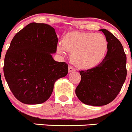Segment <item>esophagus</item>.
I'll return each mask as SVG.
<instances>
[{"label": "esophagus", "mask_w": 132, "mask_h": 132, "mask_svg": "<svg viewBox=\"0 0 132 132\" xmlns=\"http://www.w3.org/2000/svg\"><path fill=\"white\" fill-rule=\"evenodd\" d=\"M76 71V69H74V67H72V66H69V72H74Z\"/></svg>", "instance_id": "esophagus-1"}]
</instances>
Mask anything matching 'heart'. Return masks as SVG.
Instances as JSON below:
<instances>
[{
	"label": "heart",
	"instance_id": "obj_1",
	"mask_svg": "<svg viewBox=\"0 0 132 132\" xmlns=\"http://www.w3.org/2000/svg\"><path fill=\"white\" fill-rule=\"evenodd\" d=\"M108 42L103 35L74 31L66 34L57 50L71 53L72 62L81 69H90L100 63L106 55Z\"/></svg>",
	"mask_w": 132,
	"mask_h": 132
}]
</instances>
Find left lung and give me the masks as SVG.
Listing matches in <instances>:
<instances>
[{
    "mask_svg": "<svg viewBox=\"0 0 132 132\" xmlns=\"http://www.w3.org/2000/svg\"><path fill=\"white\" fill-rule=\"evenodd\" d=\"M108 42V51L97 66L81 70V79L76 94L83 103L103 106L112 102L118 95L127 74L126 56L119 40L108 30L101 29Z\"/></svg>",
    "mask_w": 132,
    "mask_h": 132,
    "instance_id": "obj_1",
    "label": "left lung"
}]
</instances>
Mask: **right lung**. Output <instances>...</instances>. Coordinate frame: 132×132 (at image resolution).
Segmentation results:
<instances>
[{
  "mask_svg": "<svg viewBox=\"0 0 132 132\" xmlns=\"http://www.w3.org/2000/svg\"><path fill=\"white\" fill-rule=\"evenodd\" d=\"M58 42L53 27L35 22L27 25L11 40L5 56L4 74L13 94L20 102H45L56 81L67 74V63L56 62L52 57Z\"/></svg>",
  "mask_w": 132,
  "mask_h": 132,
  "instance_id": "1",
  "label": "right lung"
}]
</instances>
